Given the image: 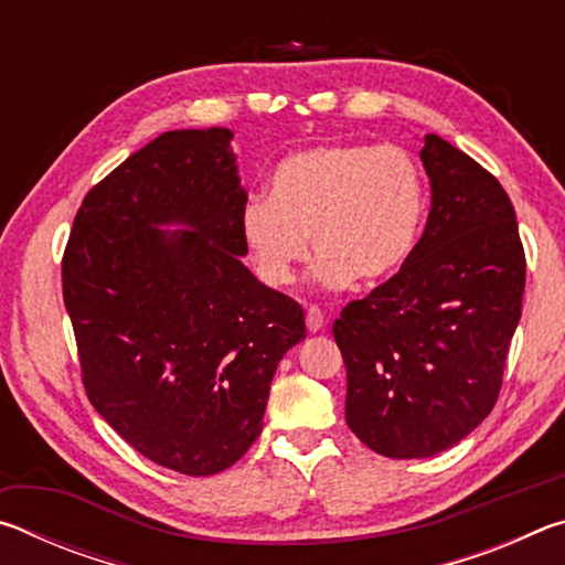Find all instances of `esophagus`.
<instances>
[{"label":"esophagus","mask_w":565,"mask_h":565,"mask_svg":"<svg viewBox=\"0 0 565 565\" xmlns=\"http://www.w3.org/2000/svg\"><path fill=\"white\" fill-rule=\"evenodd\" d=\"M323 323H327V317H323V311L319 309V306H309V309H306V329H309L311 333H317L323 329Z\"/></svg>","instance_id":"obj_1"}]
</instances>
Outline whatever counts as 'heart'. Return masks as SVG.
<instances>
[{"mask_svg":"<svg viewBox=\"0 0 565 565\" xmlns=\"http://www.w3.org/2000/svg\"><path fill=\"white\" fill-rule=\"evenodd\" d=\"M426 191L416 161L401 147L333 141L276 164L269 196L248 199L238 228L256 276L286 286L306 254L313 281L343 289L379 284L404 269L418 244Z\"/></svg>","mask_w":565,"mask_h":565,"instance_id":"obj_1","label":"heart"}]
</instances>
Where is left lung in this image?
Segmentation results:
<instances>
[{
  "instance_id": "obj_1",
  "label": "left lung",
  "mask_w": 565,
  "mask_h": 565,
  "mask_svg": "<svg viewBox=\"0 0 565 565\" xmlns=\"http://www.w3.org/2000/svg\"><path fill=\"white\" fill-rule=\"evenodd\" d=\"M431 212L404 269L333 321L347 424L388 458H426L491 414L521 319L525 254L499 179L426 134Z\"/></svg>"
}]
</instances>
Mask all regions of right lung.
<instances>
[{
    "label": "right lung",
    "mask_w": 565,
    "mask_h": 565,
    "mask_svg": "<svg viewBox=\"0 0 565 565\" xmlns=\"http://www.w3.org/2000/svg\"><path fill=\"white\" fill-rule=\"evenodd\" d=\"M232 137L164 131L121 161L84 196L62 259L92 406L134 451L186 476L248 451L276 366L306 339L301 306L238 259Z\"/></svg>",
    "instance_id": "1"
}]
</instances>
